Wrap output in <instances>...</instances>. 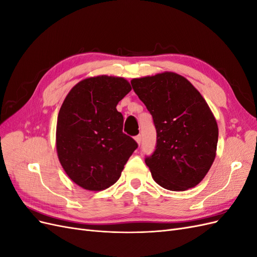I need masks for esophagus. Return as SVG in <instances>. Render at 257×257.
Returning <instances> with one entry per match:
<instances>
[{"label":"esophagus","instance_id":"esophagus-1","mask_svg":"<svg viewBox=\"0 0 257 257\" xmlns=\"http://www.w3.org/2000/svg\"><path fill=\"white\" fill-rule=\"evenodd\" d=\"M135 141L137 142L138 145H141V143H142V135L138 134L137 136H135Z\"/></svg>","mask_w":257,"mask_h":257}]
</instances>
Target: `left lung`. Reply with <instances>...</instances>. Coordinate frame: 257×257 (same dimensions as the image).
<instances>
[{
  "mask_svg": "<svg viewBox=\"0 0 257 257\" xmlns=\"http://www.w3.org/2000/svg\"><path fill=\"white\" fill-rule=\"evenodd\" d=\"M131 83L157 130L155 150L145 159L154 181L169 191L194 188L212 165L219 137L205 98L176 73L135 78Z\"/></svg>",
  "mask_w": 257,
  "mask_h": 257,
  "instance_id": "1",
  "label": "left lung"
}]
</instances>
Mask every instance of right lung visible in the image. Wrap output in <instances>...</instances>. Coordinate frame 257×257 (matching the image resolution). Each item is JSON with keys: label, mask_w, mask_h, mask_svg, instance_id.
<instances>
[{"label": "right lung", "mask_w": 257, "mask_h": 257, "mask_svg": "<svg viewBox=\"0 0 257 257\" xmlns=\"http://www.w3.org/2000/svg\"><path fill=\"white\" fill-rule=\"evenodd\" d=\"M131 90L121 77H91L77 83L60 108L58 158L84 190L102 191L118 181L138 147L122 132L123 115L115 108Z\"/></svg>", "instance_id": "right-lung-1"}]
</instances>
